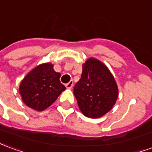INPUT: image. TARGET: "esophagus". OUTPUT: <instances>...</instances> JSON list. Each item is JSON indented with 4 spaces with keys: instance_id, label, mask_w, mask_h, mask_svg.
<instances>
[{
    "instance_id": "1",
    "label": "esophagus",
    "mask_w": 152,
    "mask_h": 152,
    "mask_svg": "<svg viewBox=\"0 0 152 152\" xmlns=\"http://www.w3.org/2000/svg\"><path fill=\"white\" fill-rule=\"evenodd\" d=\"M73 85H74V83H73L72 80H71L70 82H68V83L66 84V87L67 88V89H72L73 87Z\"/></svg>"
}]
</instances>
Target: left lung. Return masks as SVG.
I'll list each match as a JSON object with an SVG mask.
<instances>
[{"label":"left lung","instance_id":"obj_1","mask_svg":"<svg viewBox=\"0 0 152 152\" xmlns=\"http://www.w3.org/2000/svg\"><path fill=\"white\" fill-rule=\"evenodd\" d=\"M118 93L115 80L107 66L94 58L88 59L74 87V94L84 115L91 118L104 116L114 105Z\"/></svg>","mask_w":152,"mask_h":152}]
</instances>
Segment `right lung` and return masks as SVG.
Returning <instances> with one entry per match:
<instances>
[{
	"label": "right lung",
	"instance_id": "obj_1",
	"mask_svg": "<svg viewBox=\"0 0 152 152\" xmlns=\"http://www.w3.org/2000/svg\"><path fill=\"white\" fill-rule=\"evenodd\" d=\"M53 66L45 63L33 69L20 86L24 103L37 111H43L53 104L66 90L61 83V74L54 72Z\"/></svg>",
	"mask_w": 152,
	"mask_h": 152
}]
</instances>
